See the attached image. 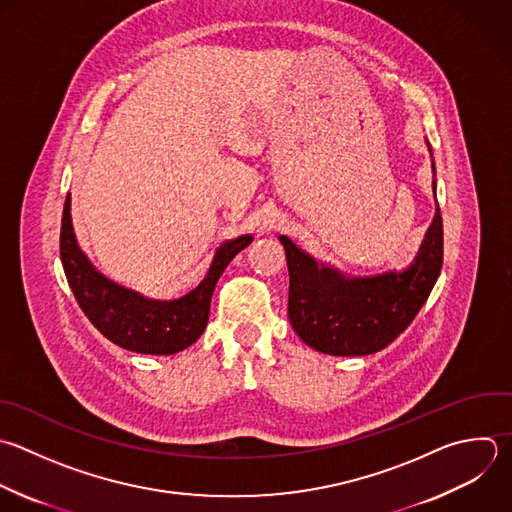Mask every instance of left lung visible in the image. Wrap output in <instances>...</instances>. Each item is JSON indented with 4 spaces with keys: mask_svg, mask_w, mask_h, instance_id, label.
<instances>
[{
    "mask_svg": "<svg viewBox=\"0 0 512 512\" xmlns=\"http://www.w3.org/2000/svg\"><path fill=\"white\" fill-rule=\"evenodd\" d=\"M280 242L290 274V324L310 348L332 356H366L386 348L414 320L442 268L440 208L414 262L402 272L346 278L318 266L286 236Z\"/></svg>",
    "mask_w": 512,
    "mask_h": 512,
    "instance_id": "left-lung-1",
    "label": "left lung"
}]
</instances>
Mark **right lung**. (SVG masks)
Returning <instances> with one entry per match:
<instances>
[{
    "label": "right lung",
    "instance_id": "obj_1",
    "mask_svg": "<svg viewBox=\"0 0 512 512\" xmlns=\"http://www.w3.org/2000/svg\"><path fill=\"white\" fill-rule=\"evenodd\" d=\"M70 194L64 204L60 254L68 284L90 322L114 344L154 356H170L192 346L204 332L210 316V300L218 278L244 250L252 236L224 242L204 280L178 300H148L102 276L80 250L72 226Z\"/></svg>",
    "mask_w": 512,
    "mask_h": 512
}]
</instances>
